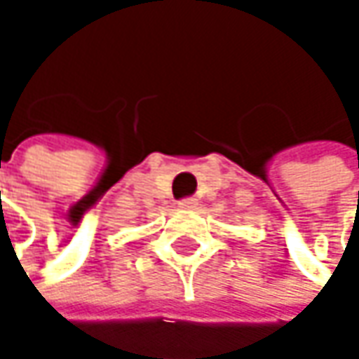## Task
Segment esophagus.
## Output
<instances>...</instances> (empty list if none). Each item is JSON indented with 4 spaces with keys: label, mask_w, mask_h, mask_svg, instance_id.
Segmentation results:
<instances>
[{
    "label": "esophagus",
    "mask_w": 359,
    "mask_h": 359,
    "mask_svg": "<svg viewBox=\"0 0 359 359\" xmlns=\"http://www.w3.org/2000/svg\"><path fill=\"white\" fill-rule=\"evenodd\" d=\"M199 205V201L195 197H187V199H180L179 208L180 210H195Z\"/></svg>",
    "instance_id": "34e87169"
}]
</instances>
